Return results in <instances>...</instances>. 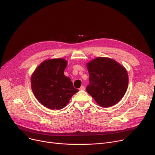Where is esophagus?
<instances>
[{
  "label": "esophagus",
  "instance_id": "obj_1",
  "mask_svg": "<svg viewBox=\"0 0 155 155\" xmlns=\"http://www.w3.org/2000/svg\"><path fill=\"white\" fill-rule=\"evenodd\" d=\"M80 91H83V90H85V87L84 86V85H82L81 87H80V89H79Z\"/></svg>",
  "mask_w": 155,
  "mask_h": 155
}]
</instances>
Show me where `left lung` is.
<instances>
[{"mask_svg": "<svg viewBox=\"0 0 155 155\" xmlns=\"http://www.w3.org/2000/svg\"><path fill=\"white\" fill-rule=\"evenodd\" d=\"M89 84L86 91L101 107L118 103L127 91L129 77L126 69L115 60L98 57L87 63Z\"/></svg>", "mask_w": 155, "mask_h": 155, "instance_id": "left-lung-1", "label": "left lung"}]
</instances>
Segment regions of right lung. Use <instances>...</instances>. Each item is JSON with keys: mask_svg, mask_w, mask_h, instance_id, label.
<instances>
[{"mask_svg": "<svg viewBox=\"0 0 155 155\" xmlns=\"http://www.w3.org/2000/svg\"><path fill=\"white\" fill-rule=\"evenodd\" d=\"M66 66L64 59H48L31 75L32 91L38 101L48 108H63L78 91L73 87L71 79L64 75Z\"/></svg>", "mask_w": 155, "mask_h": 155, "instance_id": "add662e5", "label": "right lung"}]
</instances>
